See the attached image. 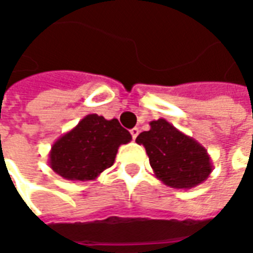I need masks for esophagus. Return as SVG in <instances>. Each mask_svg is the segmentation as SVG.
I'll use <instances>...</instances> for the list:
<instances>
[{"label":"esophagus","instance_id":"esophagus-1","mask_svg":"<svg viewBox=\"0 0 253 253\" xmlns=\"http://www.w3.org/2000/svg\"><path fill=\"white\" fill-rule=\"evenodd\" d=\"M130 132H131L132 139H135V138L138 137V134H139V128H137V127H134V128H131V130H130Z\"/></svg>","mask_w":253,"mask_h":253}]
</instances>
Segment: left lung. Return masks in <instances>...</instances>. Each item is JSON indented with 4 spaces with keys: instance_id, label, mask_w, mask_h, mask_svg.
Here are the masks:
<instances>
[{
    "instance_id": "8db88e82",
    "label": "left lung",
    "mask_w": 253,
    "mask_h": 253,
    "mask_svg": "<svg viewBox=\"0 0 253 253\" xmlns=\"http://www.w3.org/2000/svg\"><path fill=\"white\" fill-rule=\"evenodd\" d=\"M135 142L143 145L156 177L176 190L199 186L212 172L210 154L196 139L160 118Z\"/></svg>"
}]
</instances>
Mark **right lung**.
<instances>
[{"mask_svg":"<svg viewBox=\"0 0 253 253\" xmlns=\"http://www.w3.org/2000/svg\"><path fill=\"white\" fill-rule=\"evenodd\" d=\"M130 141L131 134L118 119L89 114L52 143L48 165L66 180H94L114 164L119 146Z\"/></svg>","mask_w":253,"mask_h":253,"instance_id":"obj_1","label":"right lung"}]
</instances>
